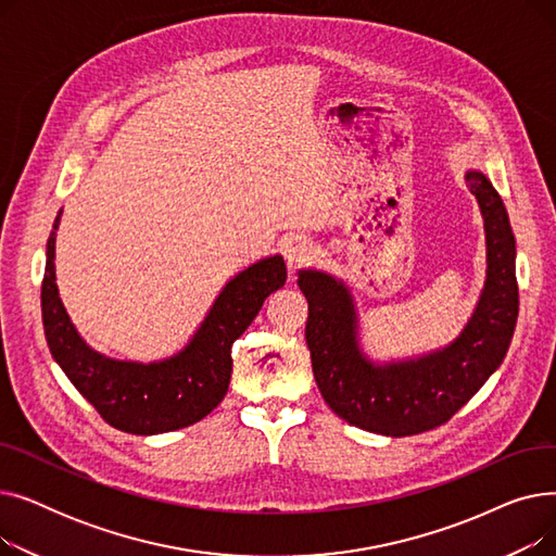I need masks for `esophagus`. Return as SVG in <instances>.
Masks as SVG:
<instances>
[{
    "mask_svg": "<svg viewBox=\"0 0 556 556\" xmlns=\"http://www.w3.org/2000/svg\"><path fill=\"white\" fill-rule=\"evenodd\" d=\"M281 252H283V258L290 268L300 266V263L308 261L313 254H315V245L311 239L302 237V233H295V237H290L283 241L281 245Z\"/></svg>",
    "mask_w": 556,
    "mask_h": 556,
    "instance_id": "34e87169",
    "label": "esophagus"
}]
</instances>
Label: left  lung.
Masks as SVG:
<instances>
[{
	"label": "left lung",
	"instance_id": "8db88e82",
	"mask_svg": "<svg viewBox=\"0 0 556 556\" xmlns=\"http://www.w3.org/2000/svg\"><path fill=\"white\" fill-rule=\"evenodd\" d=\"M464 180L484 220L486 279L469 323L448 344L401 361H374L361 344L352 288L325 270L298 273L308 302L315 383L346 424L386 437L432 430L469 403L507 356L518 317L514 231L486 175L469 168Z\"/></svg>",
	"mask_w": 556,
	"mask_h": 556
}]
</instances>
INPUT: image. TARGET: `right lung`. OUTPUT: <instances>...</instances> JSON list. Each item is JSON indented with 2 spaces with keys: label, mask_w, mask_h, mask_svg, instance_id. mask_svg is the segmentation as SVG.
Listing matches in <instances>:
<instances>
[{
  "label": "right lung",
  "mask_w": 556,
  "mask_h": 556,
  "mask_svg": "<svg viewBox=\"0 0 556 556\" xmlns=\"http://www.w3.org/2000/svg\"><path fill=\"white\" fill-rule=\"evenodd\" d=\"M53 220L42 279V325L53 361L74 388L116 430L160 434L207 417L225 399L231 378V344L252 325L263 302L286 283L281 254L263 256L233 275L189 342L168 358L139 363L99 354L87 344L58 293Z\"/></svg>",
  "instance_id": "add662e5"
}]
</instances>
